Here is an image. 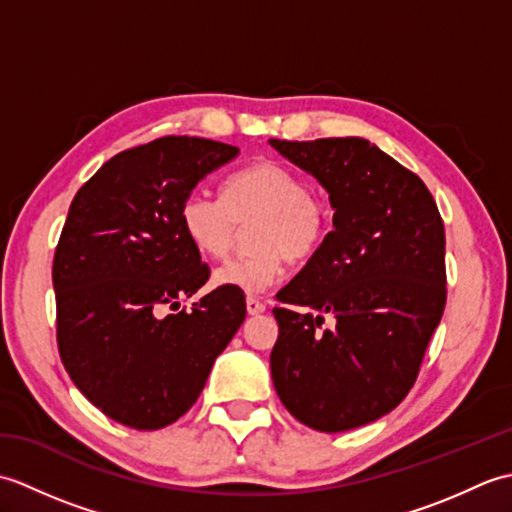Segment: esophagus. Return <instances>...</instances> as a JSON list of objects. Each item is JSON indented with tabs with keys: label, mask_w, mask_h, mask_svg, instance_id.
Instances as JSON below:
<instances>
[{
	"label": "esophagus",
	"mask_w": 512,
	"mask_h": 512,
	"mask_svg": "<svg viewBox=\"0 0 512 512\" xmlns=\"http://www.w3.org/2000/svg\"><path fill=\"white\" fill-rule=\"evenodd\" d=\"M246 310H248V314H253V317H255V314H262L266 310V306L255 297H248L246 299Z\"/></svg>",
	"instance_id": "34e87169"
}]
</instances>
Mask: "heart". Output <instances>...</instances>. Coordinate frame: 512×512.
<instances>
[{"label": "heart", "mask_w": 512, "mask_h": 512, "mask_svg": "<svg viewBox=\"0 0 512 512\" xmlns=\"http://www.w3.org/2000/svg\"><path fill=\"white\" fill-rule=\"evenodd\" d=\"M259 217L253 233L257 253L226 259L213 270V284L246 295L275 286L286 257L301 262L317 253L328 233V204L308 189L297 171L273 160L253 162L226 178L222 198L193 189L180 204V224L189 242L206 257H222L237 222Z\"/></svg>", "instance_id": "b5f03b06"}]
</instances>
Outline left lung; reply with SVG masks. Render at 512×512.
<instances>
[{"label": "left lung", "mask_w": 512, "mask_h": 512, "mask_svg": "<svg viewBox=\"0 0 512 512\" xmlns=\"http://www.w3.org/2000/svg\"><path fill=\"white\" fill-rule=\"evenodd\" d=\"M268 143L317 178L334 209L317 253L277 292L275 391L310 429L363 427L409 394L442 319V217L416 173L365 138ZM323 313L332 331L318 330Z\"/></svg>", "instance_id": "1"}]
</instances>
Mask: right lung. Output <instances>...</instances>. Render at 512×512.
<instances>
[{
  "label": "right lung",
  "instance_id": "add662e5",
  "mask_svg": "<svg viewBox=\"0 0 512 512\" xmlns=\"http://www.w3.org/2000/svg\"><path fill=\"white\" fill-rule=\"evenodd\" d=\"M239 149L165 136L107 160L70 204L52 264L57 341L72 383L107 418L154 431L198 400L215 358L246 319L242 290L206 279L180 204Z\"/></svg>",
  "mask_w": 512,
  "mask_h": 512
}]
</instances>
